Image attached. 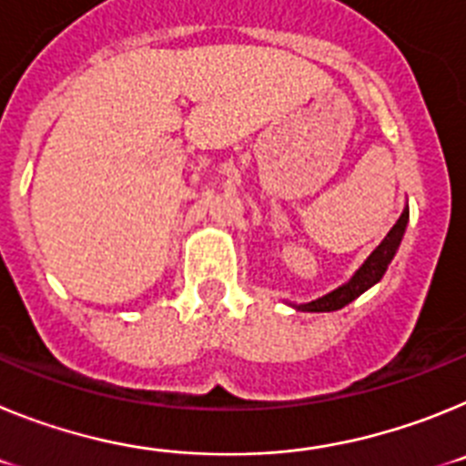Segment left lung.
Returning a JSON list of instances; mask_svg holds the SVG:
<instances>
[{
	"mask_svg": "<svg viewBox=\"0 0 466 466\" xmlns=\"http://www.w3.org/2000/svg\"><path fill=\"white\" fill-rule=\"evenodd\" d=\"M406 221H409V208L403 209L401 217L397 219V224H394L392 230L387 233L385 240H382L380 245L373 249L371 257L366 258L364 266H361V268L355 273V278L350 279L348 284H343V287H339L336 291H331V294L312 300V303H306V306H296V308H299V310H308V312L339 310V308L348 306L350 300H355L357 296L364 294L369 287H373V284H376L378 279L385 275L387 266H390V261H392L394 254H397V249H399V242H401L403 230H406Z\"/></svg>",
	"mask_w": 466,
	"mask_h": 466,
	"instance_id": "1",
	"label": "left lung"
}]
</instances>
